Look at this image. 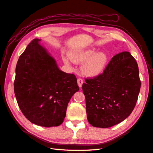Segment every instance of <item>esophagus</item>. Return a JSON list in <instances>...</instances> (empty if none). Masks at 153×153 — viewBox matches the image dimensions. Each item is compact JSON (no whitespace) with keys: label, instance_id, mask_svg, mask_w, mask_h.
<instances>
[{"label":"esophagus","instance_id":"obj_1","mask_svg":"<svg viewBox=\"0 0 153 153\" xmlns=\"http://www.w3.org/2000/svg\"><path fill=\"white\" fill-rule=\"evenodd\" d=\"M83 83V81L82 79H81V78H79V79H77V85H78V86H79L80 88L82 87Z\"/></svg>","mask_w":153,"mask_h":153}]
</instances>
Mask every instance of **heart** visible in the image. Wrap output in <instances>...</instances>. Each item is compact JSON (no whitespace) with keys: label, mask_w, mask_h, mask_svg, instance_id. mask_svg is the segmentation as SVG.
<instances>
[{"label":"heart","mask_w":153,"mask_h":153,"mask_svg":"<svg viewBox=\"0 0 153 153\" xmlns=\"http://www.w3.org/2000/svg\"><path fill=\"white\" fill-rule=\"evenodd\" d=\"M64 62L70 65V60L75 64H81L82 72L86 76H98L104 71L108 61V56L104 52L97 53L94 49L74 50L68 53V57L62 56Z\"/></svg>","instance_id":"heart-1"}]
</instances>
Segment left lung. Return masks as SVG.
Returning <instances> with one entry per match:
<instances>
[{"label": "left lung", "instance_id": "1", "mask_svg": "<svg viewBox=\"0 0 153 153\" xmlns=\"http://www.w3.org/2000/svg\"><path fill=\"white\" fill-rule=\"evenodd\" d=\"M82 89L85 97L88 121L98 128H109L123 121L134 109L141 81L136 60L129 52L117 54L104 73L85 79Z\"/></svg>", "mask_w": 153, "mask_h": 153}]
</instances>
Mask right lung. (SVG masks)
Returning a JSON list of instances; mask_svg holds the SVG:
<instances>
[{
  "mask_svg": "<svg viewBox=\"0 0 153 153\" xmlns=\"http://www.w3.org/2000/svg\"><path fill=\"white\" fill-rule=\"evenodd\" d=\"M40 41L34 39L19 56L14 93L29 121L40 126H57L62 123L68 102L79 87L75 75L60 70Z\"/></svg>",
  "mask_w": 153,
  "mask_h": 153,
  "instance_id": "obj_1",
  "label": "right lung"
}]
</instances>
